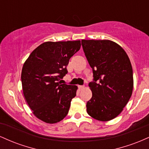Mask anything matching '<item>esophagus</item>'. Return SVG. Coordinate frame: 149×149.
<instances>
[{
  "label": "esophagus",
  "instance_id": "esophagus-1",
  "mask_svg": "<svg viewBox=\"0 0 149 149\" xmlns=\"http://www.w3.org/2000/svg\"><path fill=\"white\" fill-rule=\"evenodd\" d=\"M78 88H79L80 90H83V89L84 88V86H83V85H78Z\"/></svg>",
  "mask_w": 149,
  "mask_h": 149
}]
</instances>
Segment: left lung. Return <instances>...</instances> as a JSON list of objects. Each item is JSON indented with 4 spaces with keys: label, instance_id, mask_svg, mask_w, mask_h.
<instances>
[{
    "label": "left lung",
    "instance_id": "left-lung-1",
    "mask_svg": "<svg viewBox=\"0 0 149 149\" xmlns=\"http://www.w3.org/2000/svg\"><path fill=\"white\" fill-rule=\"evenodd\" d=\"M81 43L94 77L89 83L92 97L87 102V112L97 120H111L122 112L132 94L130 60L111 40H82Z\"/></svg>",
    "mask_w": 149,
    "mask_h": 149
}]
</instances>
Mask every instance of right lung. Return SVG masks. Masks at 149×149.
Wrapping results in <instances>:
<instances>
[{
    "mask_svg": "<svg viewBox=\"0 0 149 149\" xmlns=\"http://www.w3.org/2000/svg\"><path fill=\"white\" fill-rule=\"evenodd\" d=\"M80 40L45 42L31 53L23 65L24 96L36 117L47 123L59 122L69 112L76 85L61 84L70 58L80 48Z\"/></svg>",
    "mask_w": 149,
    "mask_h": 149,
    "instance_id": "obj_1",
    "label": "right lung"
}]
</instances>
